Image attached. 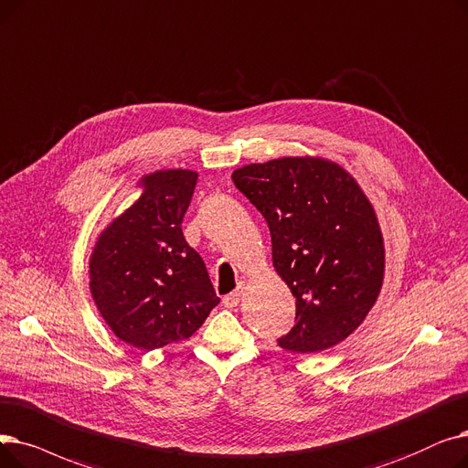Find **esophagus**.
Returning <instances> with one entry per match:
<instances>
[{"mask_svg":"<svg viewBox=\"0 0 468 468\" xmlns=\"http://www.w3.org/2000/svg\"><path fill=\"white\" fill-rule=\"evenodd\" d=\"M239 301H241V287L236 289V292H232L230 295H227L225 299H222V304H225L227 308H234V306L239 304Z\"/></svg>","mask_w":468,"mask_h":468,"instance_id":"1","label":"esophagus"}]
</instances>
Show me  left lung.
Here are the masks:
<instances>
[{"label":"left lung","mask_w":468,"mask_h":468,"mask_svg":"<svg viewBox=\"0 0 468 468\" xmlns=\"http://www.w3.org/2000/svg\"><path fill=\"white\" fill-rule=\"evenodd\" d=\"M232 181L269 225L274 269L295 297V325L278 345L310 354L345 341L383 285V236L366 194L320 158L251 164Z\"/></svg>","instance_id":"obj_1"}]
</instances>
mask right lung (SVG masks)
<instances>
[{
	"mask_svg": "<svg viewBox=\"0 0 468 468\" xmlns=\"http://www.w3.org/2000/svg\"><path fill=\"white\" fill-rule=\"evenodd\" d=\"M197 183L188 169L155 171L144 192L99 238L89 274L104 322L131 346L154 350L188 339L218 297L206 264L183 236Z\"/></svg>",
	"mask_w": 468,
	"mask_h": 468,
	"instance_id": "1",
	"label": "right lung"
}]
</instances>
